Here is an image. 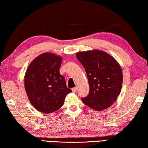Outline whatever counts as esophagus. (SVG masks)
<instances>
[{"label":"esophagus","instance_id":"obj_1","mask_svg":"<svg viewBox=\"0 0 148 148\" xmlns=\"http://www.w3.org/2000/svg\"><path fill=\"white\" fill-rule=\"evenodd\" d=\"M76 91H77V88H72V92H76Z\"/></svg>","mask_w":148,"mask_h":148}]
</instances>
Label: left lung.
Instances as JSON below:
<instances>
[{
    "label": "left lung",
    "instance_id": "1",
    "mask_svg": "<svg viewBox=\"0 0 148 148\" xmlns=\"http://www.w3.org/2000/svg\"><path fill=\"white\" fill-rule=\"evenodd\" d=\"M76 56L86 71L90 86L82 102L96 110H103L116 100L123 84V73L116 60L101 50L79 52Z\"/></svg>",
    "mask_w": 148,
    "mask_h": 148
}]
</instances>
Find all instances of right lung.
Returning <instances> with one entry per match:
<instances>
[{
  "label": "right lung",
  "instance_id": "obj_1",
  "mask_svg": "<svg viewBox=\"0 0 148 148\" xmlns=\"http://www.w3.org/2000/svg\"><path fill=\"white\" fill-rule=\"evenodd\" d=\"M61 62L60 56L44 53L36 57L26 71V93L31 104L40 112L48 114L58 110L66 95L72 92L60 74Z\"/></svg>",
  "mask_w": 148,
  "mask_h": 148
}]
</instances>
